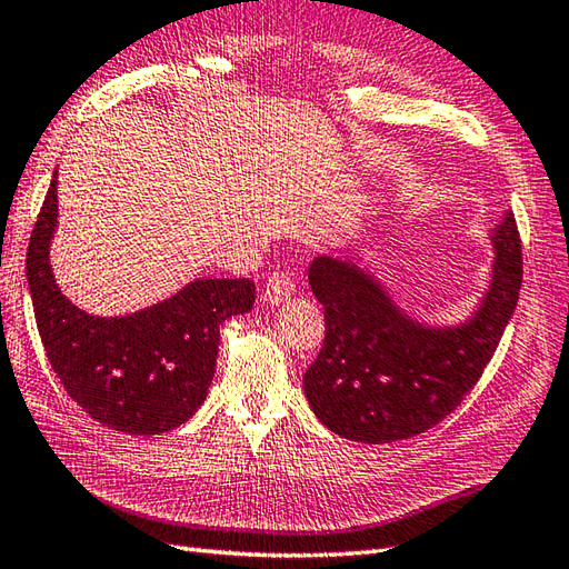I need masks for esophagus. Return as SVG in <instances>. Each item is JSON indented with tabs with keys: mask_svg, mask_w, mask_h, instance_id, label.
<instances>
[{
	"mask_svg": "<svg viewBox=\"0 0 569 569\" xmlns=\"http://www.w3.org/2000/svg\"><path fill=\"white\" fill-rule=\"evenodd\" d=\"M293 293H296V286H293V279H290V273L273 271L267 279L264 300L269 305H281V302L293 298Z\"/></svg>",
	"mask_w": 569,
	"mask_h": 569,
	"instance_id": "34e87169",
	"label": "esophagus"
}]
</instances>
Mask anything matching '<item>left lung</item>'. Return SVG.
I'll use <instances>...</instances> for the list:
<instances>
[{
	"label": "left lung",
	"mask_w": 569,
	"mask_h": 569,
	"mask_svg": "<svg viewBox=\"0 0 569 569\" xmlns=\"http://www.w3.org/2000/svg\"><path fill=\"white\" fill-rule=\"evenodd\" d=\"M492 283L473 319L428 329L399 312L356 264L317 257L310 286L325 305V343L302 385L315 416L346 440H409L447 418L478 385L512 317L521 276L515 213L495 230Z\"/></svg>",
	"instance_id": "left-lung-1"
}]
</instances>
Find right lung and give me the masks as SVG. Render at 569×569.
Segmentation results:
<instances>
[{
    "instance_id": "obj_1",
    "label": "right lung",
    "mask_w": 569,
    "mask_h": 569,
    "mask_svg": "<svg viewBox=\"0 0 569 569\" xmlns=\"http://www.w3.org/2000/svg\"><path fill=\"white\" fill-rule=\"evenodd\" d=\"M57 172L26 254L40 341L71 401L112 430L160 435L182 426L207 399L218 327L252 310L250 279H199L172 298L127 317H91L57 288L50 240Z\"/></svg>"
}]
</instances>
